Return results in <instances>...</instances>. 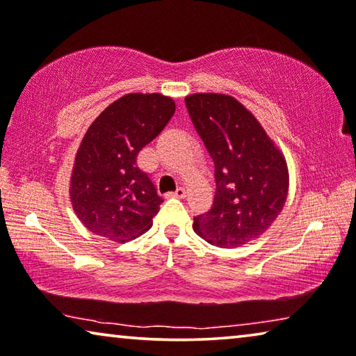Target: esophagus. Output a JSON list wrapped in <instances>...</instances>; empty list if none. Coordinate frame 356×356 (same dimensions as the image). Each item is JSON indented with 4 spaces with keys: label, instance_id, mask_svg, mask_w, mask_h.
Segmentation results:
<instances>
[{
    "label": "esophagus",
    "instance_id": "obj_1",
    "mask_svg": "<svg viewBox=\"0 0 356 356\" xmlns=\"http://www.w3.org/2000/svg\"><path fill=\"white\" fill-rule=\"evenodd\" d=\"M185 188L184 187H179L176 192H171V193H168V197H174V198H184L185 197Z\"/></svg>",
    "mask_w": 356,
    "mask_h": 356
}]
</instances>
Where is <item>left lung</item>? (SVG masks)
<instances>
[{
	"mask_svg": "<svg viewBox=\"0 0 356 356\" xmlns=\"http://www.w3.org/2000/svg\"><path fill=\"white\" fill-rule=\"evenodd\" d=\"M188 114L214 163L216 195L193 230L219 248H237L266 232L282 211L289 169L258 119L234 97L195 93Z\"/></svg>",
	"mask_w": 356,
	"mask_h": 356,
	"instance_id": "obj_1",
	"label": "left lung"
}]
</instances>
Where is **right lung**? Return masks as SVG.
Segmentation results:
<instances>
[{
  "instance_id": "add662e5",
  "label": "right lung",
  "mask_w": 356,
  "mask_h": 356,
  "mask_svg": "<svg viewBox=\"0 0 356 356\" xmlns=\"http://www.w3.org/2000/svg\"><path fill=\"white\" fill-rule=\"evenodd\" d=\"M174 111L176 103L164 95L129 93L88 127L74 161L69 195L90 232L124 243L153 226L163 198L138 168L137 156Z\"/></svg>"
}]
</instances>
